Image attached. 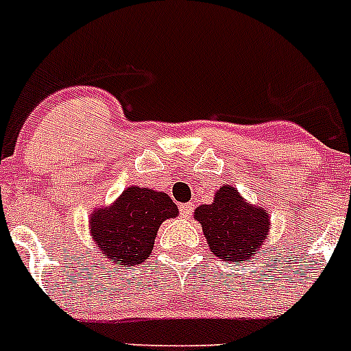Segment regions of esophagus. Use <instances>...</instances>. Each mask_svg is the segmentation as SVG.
<instances>
[{"instance_id":"obj_1","label":"esophagus","mask_w":351,"mask_h":351,"mask_svg":"<svg viewBox=\"0 0 351 351\" xmlns=\"http://www.w3.org/2000/svg\"><path fill=\"white\" fill-rule=\"evenodd\" d=\"M192 213H194V204H192V202L180 204V215H182L183 218H191Z\"/></svg>"}]
</instances>
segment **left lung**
<instances>
[{
    "instance_id": "obj_1",
    "label": "left lung",
    "mask_w": 351,
    "mask_h": 351,
    "mask_svg": "<svg viewBox=\"0 0 351 351\" xmlns=\"http://www.w3.org/2000/svg\"><path fill=\"white\" fill-rule=\"evenodd\" d=\"M194 218L202 225L211 253L230 263L254 256L270 228L267 209L245 202L232 185L216 191L213 204L195 208Z\"/></svg>"
}]
</instances>
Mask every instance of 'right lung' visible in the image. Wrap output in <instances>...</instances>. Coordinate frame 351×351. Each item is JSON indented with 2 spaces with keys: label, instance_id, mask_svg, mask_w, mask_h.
Instances as JSON below:
<instances>
[{
  "label": "right lung",
  "instance_id": "obj_1",
  "mask_svg": "<svg viewBox=\"0 0 351 351\" xmlns=\"http://www.w3.org/2000/svg\"><path fill=\"white\" fill-rule=\"evenodd\" d=\"M176 215L178 208L165 192L128 186L112 204L91 213V239L101 256L133 267L149 258L162 221Z\"/></svg>",
  "mask_w": 351,
  "mask_h": 351
}]
</instances>
